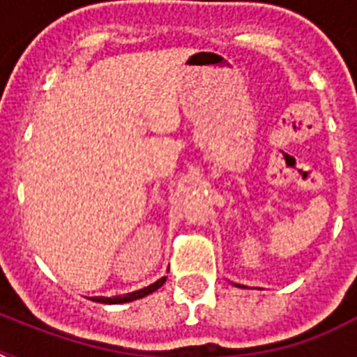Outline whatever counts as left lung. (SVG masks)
Masks as SVG:
<instances>
[{
	"label": "left lung",
	"mask_w": 357,
	"mask_h": 357,
	"mask_svg": "<svg viewBox=\"0 0 357 357\" xmlns=\"http://www.w3.org/2000/svg\"><path fill=\"white\" fill-rule=\"evenodd\" d=\"M235 285H237V283H235ZM237 287H238V285H237Z\"/></svg>",
	"instance_id": "8db88e82"
}]
</instances>
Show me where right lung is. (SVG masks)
Returning a JSON list of instances; mask_svg holds the SVG:
<instances>
[{"mask_svg":"<svg viewBox=\"0 0 357 357\" xmlns=\"http://www.w3.org/2000/svg\"><path fill=\"white\" fill-rule=\"evenodd\" d=\"M165 282H167V276H162L161 280H157L155 283H151V285H148V287H144V289H140V291H135V293L126 294V296H113V298H105V296H92L91 300H94V302H100V304H123V302H131V300L142 298V296H146V294L153 293V291H157V289L161 287Z\"/></svg>","mask_w":357,"mask_h":357,"instance_id":"right-lung-1","label":"right lung"}]
</instances>
